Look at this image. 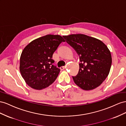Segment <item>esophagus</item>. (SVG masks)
<instances>
[{
  "label": "esophagus",
  "mask_w": 126,
  "mask_h": 126,
  "mask_svg": "<svg viewBox=\"0 0 126 126\" xmlns=\"http://www.w3.org/2000/svg\"><path fill=\"white\" fill-rule=\"evenodd\" d=\"M60 69L62 70L65 69V66H61V67H60Z\"/></svg>",
  "instance_id": "esophagus-1"
}]
</instances>
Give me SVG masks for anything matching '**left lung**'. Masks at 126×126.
<instances>
[{
    "label": "left lung",
    "mask_w": 126,
    "mask_h": 126,
    "mask_svg": "<svg viewBox=\"0 0 126 126\" xmlns=\"http://www.w3.org/2000/svg\"><path fill=\"white\" fill-rule=\"evenodd\" d=\"M77 52L80 63L74 83L84 90L98 87L108 75L112 63L110 51L99 39L84 34L63 36Z\"/></svg>",
    "instance_id": "1"
}]
</instances>
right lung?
I'll use <instances>...</instances> for the list:
<instances>
[{"instance_id": "obj_1", "label": "right lung", "mask_w": 126, "mask_h": 126, "mask_svg": "<svg viewBox=\"0 0 126 126\" xmlns=\"http://www.w3.org/2000/svg\"><path fill=\"white\" fill-rule=\"evenodd\" d=\"M62 42L65 40L60 35H47L34 39L24 48L19 70L28 86L42 90L55 81L60 69L53 65L52 56Z\"/></svg>"}]
</instances>
